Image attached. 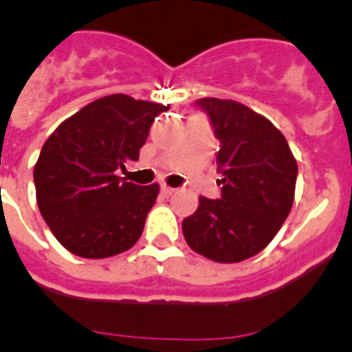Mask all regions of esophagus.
Here are the masks:
<instances>
[{
	"label": "esophagus",
	"mask_w": 352,
	"mask_h": 352,
	"mask_svg": "<svg viewBox=\"0 0 352 352\" xmlns=\"http://www.w3.org/2000/svg\"><path fill=\"white\" fill-rule=\"evenodd\" d=\"M160 192L166 195V197H169V195L174 192V188H173V186H169V185H160Z\"/></svg>",
	"instance_id": "1"
}]
</instances>
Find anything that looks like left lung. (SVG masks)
<instances>
[{"label": "left lung", "mask_w": 352, "mask_h": 352, "mask_svg": "<svg viewBox=\"0 0 352 352\" xmlns=\"http://www.w3.org/2000/svg\"><path fill=\"white\" fill-rule=\"evenodd\" d=\"M197 105L220 141L222 195L199 197L195 213L183 220V236L214 263H239L268 247L287 219L296 158L280 130L247 105L222 98H201Z\"/></svg>", "instance_id": "left-lung-1"}]
</instances>
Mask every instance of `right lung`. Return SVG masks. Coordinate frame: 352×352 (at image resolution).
<instances>
[{
    "label": "right lung",
    "mask_w": 352,
    "mask_h": 352,
    "mask_svg": "<svg viewBox=\"0 0 352 352\" xmlns=\"http://www.w3.org/2000/svg\"><path fill=\"white\" fill-rule=\"evenodd\" d=\"M169 105L107 95L65 120L35 164L36 204L56 239L84 259H104L138 243L158 185L116 174L139 160L155 118Z\"/></svg>",
    "instance_id": "add662e5"
}]
</instances>
